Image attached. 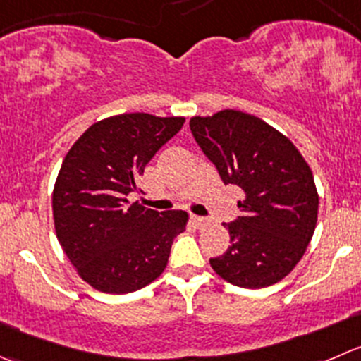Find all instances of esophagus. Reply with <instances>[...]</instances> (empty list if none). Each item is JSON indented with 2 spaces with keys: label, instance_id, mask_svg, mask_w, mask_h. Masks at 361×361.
Segmentation results:
<instances>
[{
  "label": "esophagus",
  "instance_id": "esophagus-1",
  "mask_svg": "<svg viewBox=\"0 0 361 361\" xmlns=\"http://www.w3.org/2000/svg\"><path fill=\"white\" fill-rule=\"evenodd\" d=\"M192 222H194L197 227H202L208 224V219H204V216H199V215H192Z\"/></svg>",
  "mask_w": 361,
  "mask_h": 361
}]
</instances>
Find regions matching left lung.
<instances>
[{"instance_id":"obj_1","label":"left lung","mask_w":361,"mask_h":361,"mask_svg":"<svg viewBox=\"0 0 361 361\" xmlns=\"http://www.w3.org/2000/svg\"><path fill=\"white\" fill-rule=\"evenodd\" d=\"M190 132L224 185L243 192L241 215L224 224L231 247L209 259L212 268L238 288L282 281L316 229L319 197L310 167L288 137L241 111L192 118Z\"/></svg>"}]
</instances>
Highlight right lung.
Returning a JSON list of instances; mask_svg holds the SVG:
<instances>
[{"mask_svg": "<svg viewBox=\"0 0 361 361\" xmlns=\"http://www.w3.org/2000/svg\"><path fill=\"white\" fill-rule=\"evenodd\" d=\"M183 123L118 114L92 125L66 153L52 194L56 236L82 281L99 291L127 295L155 281L187 227L181 209L159 213L127 199L142 192L146 164Z\"/></svg>", "mask_w": 361, "mask_h": 361, "instance_id": "add662e5", "label": "right lung"}]
</instances>
